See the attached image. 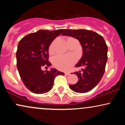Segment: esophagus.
<instances>
[{
	"label": "esophagus",
	"instance_id": "obj_1",
	"mask_svg": "<svg viewBox=\"0 0 125 125\" xmlns=\"http://www.w3.org/2000/svg\"><path fill=\"white\" fill-rule=\"evenodd\" d=\"M64 74H65V75L68 76V75H69V74H71V73H70L69 72H65V73H64Z\"/></svg>",
	"mask_w": 125,
	"mask_h": 125
}]
</instances>
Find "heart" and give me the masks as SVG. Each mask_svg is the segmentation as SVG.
I'll use <instances>...</instances> for the list:
<instances>
[{"label":"heart","mask_w":125,"mask_h":125,"mask_svg":"<svg viewBox=\"0 0 125 125\" xmlns=\"http://www.w3.org/2000/svg\"><path fill=\"white\" fill-rule=\"evenodd\" d=\"M74 39L73 38H67V42L71 40ZM54 41H53L49 47V53H53V46ZM76 60L73 56H66V55H57L53 59V64L54 66L58 69L62 71H66L69 70L73 64L75 63Z\"/></svg>","instance_id":"1"}]
</instances>
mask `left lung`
<instances>
[{"instance_id":"left-lung-1","label":"left lung","mask_w":125,"mask_h":125,"mask_svg":"<svg viewBox=\"0 0 125 125\" xmlns=\"http://www.w3.org/2000/svg\"><path fill=\"white\" fill-rule=\"evenodd\" d=\"M62 35L76 38L83 49V56L76 67H82L75 72L78 77L76 84H70L71 89L77 93H86L94 88L102 78L107 60V46L102 36L85 29L64 30Z\"/></svg>"}]
</instances>
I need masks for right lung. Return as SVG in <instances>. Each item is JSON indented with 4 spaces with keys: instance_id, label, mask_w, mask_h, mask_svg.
Segmentation results:
<instances>
[{
    "instance_id": "right-lung-1",
    "label": "right lung",
    "mask_w": 125,
    "mask_h": 125,
    "mask_svg": "<svg viewBox=\"0 0 125 125\" xmlns=\"http://www.w3.org/2000/svg\"><path fill=\"white\" fill-rule=\"evenodd\" d=\"M64 29L40 30L23 37L19 42L16 52L17 68L23 83L34 94L48 92L56 76L64 73L52 69L42 71L51 65L49 62V47Z\"/></svg>"
}]
</instances>
